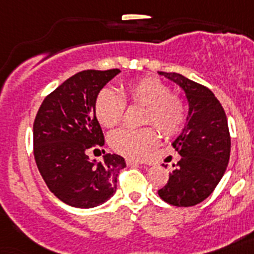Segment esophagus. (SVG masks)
<instances>
[{
  "instance_id": "esophagus-1",
  "label": "esophagus",
  "mask_w": 254,
  "mask_h": 254,
  "mask_svg": "<svg viewBox=\"0 0 254 254\" xmlns=\"http://www.w3.org/2000/svg\"><path fill=\"white\" fill-rule=\"evenodd\" d=\"M127 166H134V164H146L143 160H138V159H131V158H129V159H127Z\"/></svg>"
}]
</instances>
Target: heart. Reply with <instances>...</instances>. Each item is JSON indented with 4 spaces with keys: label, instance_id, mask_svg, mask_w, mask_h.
I'll return each mask as SVG.
<instances>
[{
    "label": "heart",
    "instance_id": "heart-1",
    "mask_svg": "<svg viewBox=\"0 0 254 254\" xmlns=\"http://www.w3.org/2000/svg\"><path fill=\"white\" fill-rule=\"evenodd\" d=\"M171 87L156 77H143L127 84L125 94L133 104L146 106L143 123H154L167 135L184 129L188 119L185 103L171 94ZM125 103L113 90L104 88L95 102V115L103 127H113L123 120ZM159 131L154 127L119 129L109 135V145L119 154L130 158L147 155L159 143Z\"/></svg>",
    "mask_w": 254,
    "mask_h": 254
}]
</instances>
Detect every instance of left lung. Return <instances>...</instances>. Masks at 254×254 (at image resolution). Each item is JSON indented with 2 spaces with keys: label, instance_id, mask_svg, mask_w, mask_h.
Wrapping results in <instances>:
<instances>
[{
  "label": "left lung",
  "instance_id": "obj_1",
  "mask_svg": "<svg viewBox=\"0 0 254 254\" xmlns=\"http://www.w3.org/2000/svg\"><path fill=\"white\" fill-rule=\"evenodd\" d=\"M159 74L183 88L189 111L184 129L172 143L181 158L158 194L170 205L194 206L213 193L228 166L231 137L227 117L207 87L179 73Z\"/></svg>",
  "mask_w": 254,
  "mask_h": 254
}]
</instances>
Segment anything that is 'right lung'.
<instances>
[{
    "label": "right lung",
    "instance_id": "right-lung-1",
    "mask_svg": "<svg viewBox=\"0 0 254 254\" xmlns=\"http://www.w3.org/2000/svg\"><path fill=\"white\" fill-rule=\"evenodd\" d=\"M119 69L83 70L60 84L41 103L34 121V156L41 177L59 199L79 209L108 201L117 176L127 167L123 156L106 154L90 160L104 135L95 115V102Z\"/></svg>",
    "mask_w": 254,
    "mask_h": 254
}]
</instances>
